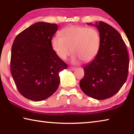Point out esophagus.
I'll return each mask as SVG.
<instances>
[{
	"label": "esophagus",
	"mask_w": 134,
	"mask_h": 134,
	"mask_svg": "<svg viewBox=\"0 0 134 134\" xmlns=\"http://www.w3.org/2000/svg\"><path fill=\"white\" fill-rule=\"evenodd\" d=\"M76 68L75 67H69V69L70 71H73V70H75Z\"/></svg>",
	"instance_id": "obj_1"
}]
</instances>
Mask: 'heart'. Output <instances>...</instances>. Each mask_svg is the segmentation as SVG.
Listing matches in <instances>:
<instances>
[{
    "instance_id": "1",
    "label": "heart",
    "mask_w": 134,
    "mask_h": 134,
    "mask_svg": "<svg viewBox=\"0 0 134 134\" xmlns=\"http://www.w3.org/2000/svg\"><path fill=\"white\" fill-rule=\"evenodd\" d=\"M60 35L51 39L53 50L62 60H66L71 53V62L81 60L89 62L96 57L100 47L101 39L96 28L71 25L63 29Z\"/></svg>"
}]
</instances>
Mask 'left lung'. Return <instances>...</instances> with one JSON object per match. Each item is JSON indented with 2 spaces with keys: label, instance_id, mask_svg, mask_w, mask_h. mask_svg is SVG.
Here are the masks:
<instances>
[{
  "label": "left lung",
  "instance_id": "left-lung-1",
  "mask_svg": "<svg viewBox=\"0 0 134 134\" xmlns=\"http://www.w3.org/2000/svg\"><path fill=\"white\" fill-rule=\"evenodd\" d=\"M98 29L101 44L94 60L84 67L80 87L86 94L97 100L115 95L126 81L129 69L128 51L121 35L105 22L87 23Z\"/></svg>",
  "mask_w": 134,
  "mask_h": 134
}]
</instances>
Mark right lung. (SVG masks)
<instances>
[{"label":"right lung","instance_id":"1","mask_svg":"<svg viewBox=\"0 0 134 134\" xmlns=\"http://www.w3.org/2000/svg\"><path fill=\"white\" fill-rule=\"evenodd\" d=\"M55 24L39 22L19 34L12 46L11 73L17 89L33 101L48 98L60 85L59 72L67 65L57 55L51 39Z\"/></svg>","mask_w":134,"mask_h":134}]
</instances>
